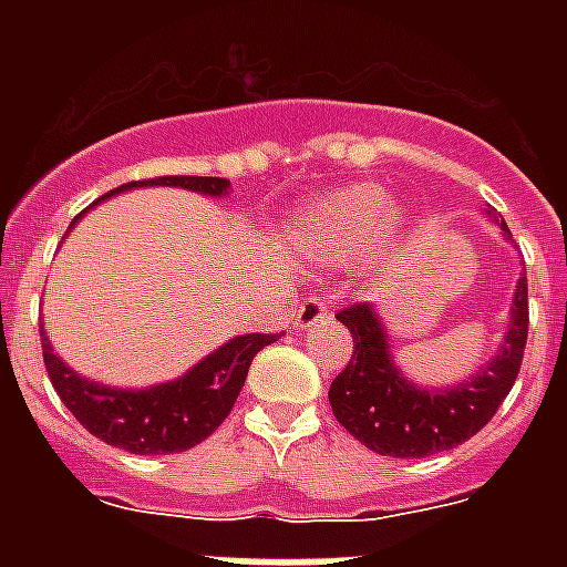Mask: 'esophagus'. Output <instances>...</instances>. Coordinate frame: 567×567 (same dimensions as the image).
<instances>
[{"label":"esophagus","mask_w":567,"mask_h":567,"mask_svg":"<svg viewBox=\"0 0 567 567\" xmlns=\"http://www.w3.org/2000/svg\"><path fill=\"white\" fill-rule=\"evenodd\" d=\"M327 311H329L327 300H320V297H306V300L300 302V309H297V327L300 329L315 327L318 320L327 318Z\"/></svg>","instance_id":"34e87169"}]
</instances>
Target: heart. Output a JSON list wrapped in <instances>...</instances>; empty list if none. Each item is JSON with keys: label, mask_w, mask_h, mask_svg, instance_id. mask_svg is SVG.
I'll return each instance as SVG.
<instances>
[{"label": "heart", "mask_w": 567, "mask_h": 567, "mask_svg": "<svg viewBox=\"0 0 567 567\" xmlns=\"http://www.w3.org/2000/svg\"><path fill=\"white\" fill-rule=\"evenodd\" d=\"M396 220L400 214L391 212L385 190L377 185H353L311 205L300 217V235L311 249L347 261L371 247L382 223L394 226Z\"/></svg>", "instance_id": "1"}]
</instances>
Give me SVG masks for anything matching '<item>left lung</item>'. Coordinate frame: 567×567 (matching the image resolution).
Listing matches in <instances>:
<instances>
[{
  "label": "left lung",
  "instance_id": "obj_1",
  "mask_svg": "<svg viewBox=\"0 0 567 567\" xmlns=\"http://www.w3.org/2000/svg\"><path fill=\"white\" fill-rule=\"evenodd\" d=\"M492 217V212H488ZM503 238L512 231L494 217ZM353 336V359L329 385V403L338 423L379 456L423 458L467 441L492 421L515 385L527 347L529 302L527 276L520 274L509 309V329L492 362L450 388H421L391 359L388 332L371 302L338 311Z\"/></svg>",
  "mask_w": 567,
  "mask_h": 567
}]
</instances>
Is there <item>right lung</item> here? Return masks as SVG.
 Returning <instances> with one entry per match:
<instances>
[{"instance_id": "obj_1", "label": "right lung", "mask_w": 567, "mask_h": 567, "mask_svg": "<svg viewBox=\"0 0 567 567\" xmlns=\"http://www.w3.org/2000/svg\"><path fill=\"white\" fill-rule=\"evenodd\" d=\"M144 185H171V188L196 190L205 196L229 194V182L217 176H158V179L120 185L102 199L123 194V190L144 188ZM75 220L70 223V229ZM276 338L279 336H261V332L231 338L220 350H214L203 362L194 364L185 377L141 388V391L100 385V382L79 377L52 350L47 332H40V347H43V364L52 379V388L84 430L111 447H123L137 456H167V453L196 447L229 417L249 364L258 350L274 344Z\"/></svg>"}]
</instances>
